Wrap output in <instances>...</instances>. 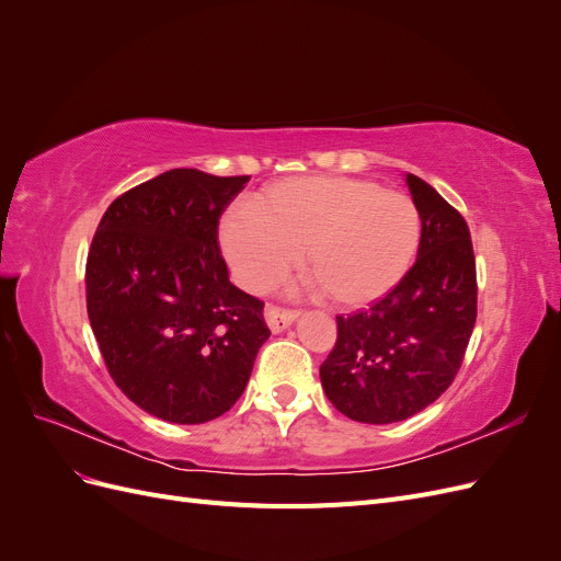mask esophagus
<instances>
[{
    "label": "esophagus",
    "mask_w": 561,
    "mask_h": 561,
    "mask_svg": "<svg viewBox=\"0 0 561 561\" xmlns=\"http://www.w3.org/2000/svg\"><path fill=\"white\" fill-rule=\"evenodd\" d=\"M264 318H266V325L271 328V332L278 334L293 325V322L297 320V311L280 309V307H274V304H268L264 311Z\"/></svg>",
    "instance_id": "obj_1"
}]
</instances>
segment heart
<instances>
[{
	"mask_svg": "<svg viewBox=\"0 0 561 561\" xmlns=\"http://www.w3.org/2000/svg\"><path fill=\"white\" fill-rule=\"evenodd\" d=\"M419 243L412 196L344 175L274 182L252 208L236 206L219 222V245L245 290L266 293L304 250V271L342 309L386 297L407 276Z\"/></svg>",
	"mask_w": 561,
	"mask_h": 561,
	"instance_id": "b5f03b06",
	"label": "heart"
}]
</instances>
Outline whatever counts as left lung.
I'll return each mask as SVG.
<instances>
[{
  "label": "left lung",
  "mask_w": 561,
  "mask_h": 561,
  "mask_svg": "<svg viewBox=\"0 0 561 561\" xmlns=\"http://www.w3.org/2000/svg\"><path fill=\"white\" fill-rule=\"evenodd\" d=\"M421 213L414 266L375 307L336 316V344L320 381L339 412L396 423L451 386L478 318V278L466 219L428 182L407 173Z\"/></svg>",
  "instance_id": "obj_1"
}]
</instances>
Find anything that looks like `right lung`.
<instances>
[{"mask_svg":"<svg viewBox=\"0 0 561 561\" xmlns=\"http://www.w3.org/2000/svg\"><path fill=\"white\" fill-rule=\"evenodd\" d=\"M248 180L173 168L118 196L93 236V334L114 383L157 419L229 412L271 334L264 301L229 280L217 243L219 217Z\"/></svg>","mask_w":561,"mask_h":561,"instance_id":"right-lung-1","label":"right lung"}]
</instances>
